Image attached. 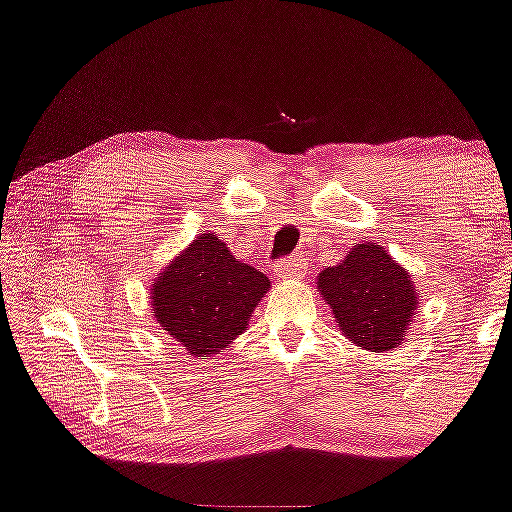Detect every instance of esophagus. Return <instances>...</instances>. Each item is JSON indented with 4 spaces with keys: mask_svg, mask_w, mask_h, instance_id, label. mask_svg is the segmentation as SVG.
<instances>
[{
    "mask_svg": "<svg viewBox=\"0 0 512 512\" xmlns=\"http://www.w3.org/2000/svg\"><path fill=\"white\" fill-rule=\"evenodd\" d=\"M274 272H276V276H279V279H300V276L305 274V262L291 257V260H283V262L276 264Z\"/></svg>",
    "mask_w": 512,
    "mask_h": 512,
    "instance_id": "esophagus-1",
    "label": "esophagus"
}]
</instances>
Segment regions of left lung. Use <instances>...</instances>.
I'll use <instances>...</instances> for the list:
<instances>
[{
  "label": "left lung",
  "mask_w": 512,
  "mask_h": 512,
  "mask_svg": "<svg viewBox=\"0 0 512 512\" xmlns=\"http://www.w3.org/2000/svg\"><path fill=\"white\" fill-rule=\"evenodd\" d=\"M317 288L341 334L369 353L403 346L422 298L408 269L372 240L353 245L346 260L324 269Z\"/></svg>",
  "instance_id": "1"
}]
</instances>
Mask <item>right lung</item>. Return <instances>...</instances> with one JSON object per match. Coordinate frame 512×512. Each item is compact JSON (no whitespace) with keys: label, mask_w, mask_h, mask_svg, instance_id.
<instances>
[{"label":"right lung","mask_w":512,"mask_h":512,"mask_svg":"<svg viewBox=\"0 0 512 512\" xmlns=\"http://www.w3.org/2000/svg\"><path fill=\"white\" fill-rule=\"evenodd\" d=\"M272 281L238 262L217 233H200L150 286V303L164 334L197 360L226 350L250 326Z\"/></svg>","instance_id":"right-lung-1"}]
</instances>
